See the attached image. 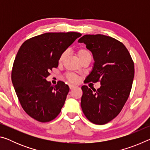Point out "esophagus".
I'll list each match as a JSON object with an SVG mask.
<instances>
[{
	"label": "esophagus",
	"mask_w": 150,
	"mask_h": 150,
	"mask_svg": "<svg viewBox=\"0 0 150 150\" xmlns=\"http://www.w3.org/2000/svg\"><path fill=\"white\" fill-rule=\"evenodd\" d=\"M69 88H70L71 90H72L73 88L75 87V85H69Z\"/></svg>",
	"instance_id": "esophagus-1"
}]
</instances>
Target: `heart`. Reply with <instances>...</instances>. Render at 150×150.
Returning a JSON list of instances; mask_svg holds the SVG:
<instances>
[{"instance_id": "1", "label": "heart", "mask_w": 150, "mask_h": 150, "mask_svg": "<svg viewBox=\"0 0 150 150\" xmlns=\"http://www.w3.org/2000/svg\"><path fill=\"white\" fill-rule=\"evenodd\" d=\"M77 54L79 59L82 62L83 60H84L87 58H92V55H91V53L90 51L87 50V48L85 47H81L79 48L77 51ZM66 57V52H63L62 54L60 55L59 57V60H58V62H59V64L62 63ZM65 78L67 79V80L70 83H77L79 81V77L77 75L74 74V73H67L65 75Z\"/></svg>"}]
</instances>
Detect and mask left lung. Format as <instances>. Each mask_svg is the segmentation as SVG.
<instances>
[{"label":"left lung","instance_id":"obj_1","mask_svg":"<svg viewBox=\"0 0 150 150\" xmlns=\"http://www.w3.org/2000/svg\"><path fill=\"white\" fill-rule=\"evenodd\" d=\"M92 52L95 63L85 83H100L96 89L81 87V106L91 122L103 125L118 116L130 95L134 65L122 43L102 34L85 35L78 40Z\"/></svg>","mask_w":150,"mask_h":150}]
</instances>
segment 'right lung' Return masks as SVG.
<instances>
[{"label":"right lung","mask_w":150,"mask_h":150,"mask_svg":"<svg viewBox=\"0 0 150 150\" xmlns=\"http://www.w3.org/2000/svg\"><path fill=\"white\" fill-rule=\"evenodd\" d=\"M81 35L78 32H48L25 41L15 58L12 81L24 111L47 122L60 113L69 88L64 82L52 85L46 79L58 67L60 55Z\"/></svg>","instance_id":"1"}]
</instances>
